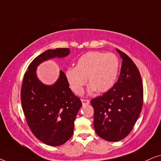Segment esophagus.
<instances>
[{"mask_svg": "<svg viewBox=\"0 0 161 161\" xmlns=\"http://www.w3.org/2000/svg\"><path fill=\"white\" fill-rule=\"evenodd\" d=\"M81 103H82L83 105H84L89 104L90 101L89 100H83V99H82V100H81Z\"/></svg>", "mask_w": 161, "mask_h": 161, "instance_id": "esophagus-1", "label": "esophagus"}]
</instances>
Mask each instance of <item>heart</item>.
I'll use <instances>...</instances> for the list:
<instances>
[{
    "mask_svg": "<svg viewBox=\"0 0 161 161\" xmlns=\"http://www.w3.org/2000/svg\"><path fill=\"white\" fill-rule=\"evenodd\" d=\"M119 61L111 53L91 51L81 56L75 67H68L64 72L66 80L75 94H80L87 81L89 93L97 90L100 93L109 91L117 80Z\"/></svg>",
    "mask_w": 161,
    "mask_h": 161,
    "instance_id": "obj_1",
    "label": "heart"
}]
</instances>
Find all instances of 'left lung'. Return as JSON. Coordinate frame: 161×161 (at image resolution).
<instances>
[{
    "instance_id": "1",
    "label": "left lung",
    "mask_w": 161,
    "mask_h": 161,
    "mask_svg": "<svg viewBox=\"0 0 161 161\" xmlns=\"http://www.w3.org/2000/svg\"><path fill=\"white\" fill-rule=\"evenodd\" d=\"M116 50L122 59L119 77L109 91L91 100L94 130L108 142H119L130 133L143 105L140 72L127 55Z\"/></svg>"
}]
</instances>
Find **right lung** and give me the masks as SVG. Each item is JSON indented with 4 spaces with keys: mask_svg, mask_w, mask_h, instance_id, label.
<instances>
[{
    "mask_svg": "<svg viewBox=\"0 0 161 161\" xmlns=\"http://www.w3.org/2000/svg\"><path fill=\"white\" fill-rule=\"evenodd\" d=\"M69 53V48H56L39 55L28 66L21 88L22 108L31 130L39 141L53 147L72 137L82 103L69 89L62 70L53 84L46 85L37 77L36 69L44 61L64 58Z\"/></svg>",
    "mask_w": 161,
    "mask_h": 161,
    "instance_id": "obj_1",
    "label": "right lung"
}]
</instances>
